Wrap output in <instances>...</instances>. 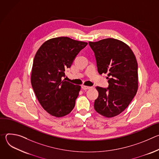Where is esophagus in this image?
Returning <instances> with one entry per match:
<instances>
[{
	"mask_svg": "<svg viewBox=\"0 0 159 159\" xmlns=\"http://www.w3.org/2000/svg\"><path fill=\"white\" fill-rule=\"evenodd\" d=\"M81 87H82V89L83 90H87V89H90V88H92V87L85 86V85H82L81 86Z\"/></svg>",
	"mask_w": 159,
	"mask_h": 159,
	"instance_id": "34e87169",
	"label": "esophagus"
}]
</instances>
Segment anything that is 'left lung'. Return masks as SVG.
<instances>
[{
  "label": "left lung",
  "mask_w": 159,
  "mask_h": 159,
  "mask_svg": "<svg viewBox=\"0 0 159 159\" xmlns=\"http://www.w3.org/2000/svg\"><path fill=\"white\" fill-rule=\"evenodd\" d=\"M93 50L98 72L107 73L109 85L96 87L99 93L94 109L111 118L120 115L131 102L138 90V63L131 48L125 43L107 38L89 42Z\"/></svg>",
  "instance_id": "8db88e82"
}]
</instances>
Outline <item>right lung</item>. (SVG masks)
I'll return each instance as SVG.
<instances>
[{
	"mask_svg": "<svg viewBox=\"0 0 159 159\" xmlns=\"http://www.w3.org/2000/svg\"><path fill=\"white\" fill-rule=\"evenodd\" d=\"M87 43L68 37H58L44 42L33 60L31 85L41 106L55 117L72 111L80 86L63 80L77 55Z\"/></svg>",
	"mask_w": 159,
	"mask_h": 159,
	"instance_id": "obj_1",
	"label": "right lung"
}]
</instances>
